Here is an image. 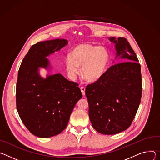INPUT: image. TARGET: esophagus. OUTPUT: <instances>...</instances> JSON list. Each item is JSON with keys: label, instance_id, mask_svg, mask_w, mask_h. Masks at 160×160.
<instances>
[{"label": "esophagus", "instance_id": "34e87169", "mask_svg": "<svg viewBox=\"0 0 160 160\" xmlns=\"http://www.w3.org/2000/svg\"><path fill=\"white\" fill-rule=\"evenodd\" d=\"M85 90L86 88L84 87H81V92H82V94L83 95H85Z\"/></svg>", "mask_w": 160, "mask_h": 160}]
</instances>
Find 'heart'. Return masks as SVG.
I'll list each match as a JSON object with an SVG mask.
<instances>
[{
  "mask_svg": "<svg viewBox=\"0 0 160 160\" xmlns=\"http://www.w3.org/2000/svg\"><path fill=\"white\" fill-rule=\"evenodd\" d=\"M109 61V55L105 48L96 45L80 44L70 53L67 60V71L72 78L81 73L89 82L98 81L105 73Z\"/></svg>",
  "mask_w": 160,
  "mask_h": 160,
  "instance_id": "1",
  "label": "heart"
}]
</instances>
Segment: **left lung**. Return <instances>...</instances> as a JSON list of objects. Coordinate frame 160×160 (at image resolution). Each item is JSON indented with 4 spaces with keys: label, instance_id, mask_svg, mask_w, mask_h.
Listing matches in <instances>:
<instances>
[{
    "label": "left lung",
    "instance_id": "8db88e82",
    "mask_svg": "<svg viewBox=\"0 0 160 160\" xmlns=\"http://www.w3.org/2000/svg\"><path fill=\"white\" fill-rule=\"evenodd\" d=\"M110 40L116 44V57L121 56L125 62L110 67L85 90L92 125L105 135L116 134L129 128L139 107L142 90L140 65L130 43L124 38Z\"/></svg>",
    "mask_w": 160,
    "mask_h": 160
}]
</instances>
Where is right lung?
I'll return each mask as SVG.
<instances>
[{
    "label": "right lung",
    "mask_w": 160,
    "mask_h": 160,
    "mask_svg": "<svg viewBox=\"0 0 160 160\" xmlns=\"http://www.w3.org/2000/svg\"><path fill=\"white\" fill-rule=\"evenodd\" d=\"M65 39L39 42L32 46L20 67L16 103L18 114L31 133L48 138L60 133L82 93L79 84L57 74L42 78L39 67L48 68L46 57L67 44Z\"/></svg>",
    "instance_id": "obj_1"
}]
</instances>
